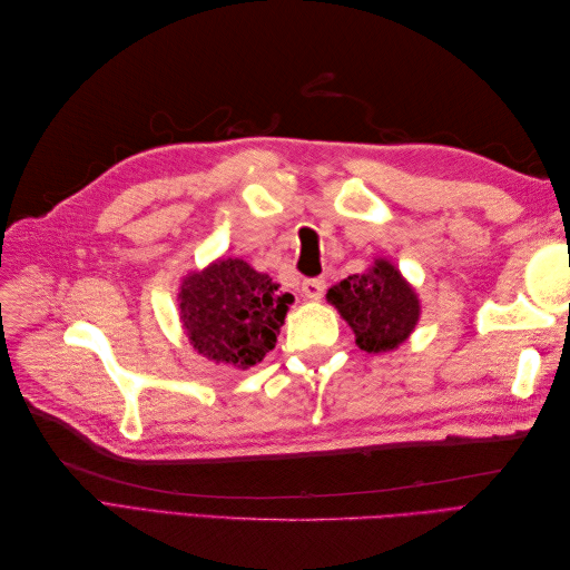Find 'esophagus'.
<instances>
[{
	"label": "esophagus",
	"mask_w": 570,
	"mask_h": 570,
	"mask_svg": "<svg viewBox=\"0 0 570 570\" xmlns=\"http://www.w3.org/2000/svg\"><path fill=\"white\" fill-rule=\"evenodd\" d=\"M323 292H325V281L323 278H306L302 283V295L306 299H321Z\"/></svg>",
	"instance_id": "esophagus-1"
}]
</instances>
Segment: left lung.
Returning <instances> with one entry per match:
<instances>
[{"label":"left lung","instance_id":"left-lung-1","mask_svg":"<svg viewBox=\"0 0 570 570\" xmlns=\"http://www.w3.org/2000/svg\"><path fill=\"white\" fill-rule=\"evenodd\" d=\"M327 302L352 325L358 347L375 354L402 344L421 314L413 289L387 262H375L371 271L340 281L327 289Z\"/></svg>","mask_w":570,"mask_h":570}]
</instances>
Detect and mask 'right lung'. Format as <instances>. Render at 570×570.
Here are the masks:
<instances>
[{
  "label": "right lung",
  "mask_w": 570,
  "mask_h": 570,
  "mask_svg": "<svg viewBox=\"0 0 570 570\" xmlns=\"http://www.w3.org/2000/svg\"><path fill=\"white\" fill-rule=\"evenodd\" d=\"M178 299L183 325L199 354L249 368L275 347L295 297L239 258H223L189 275Z\"/></svg>",
  "instance_id": "right-lung-1"
}]
</instances>
